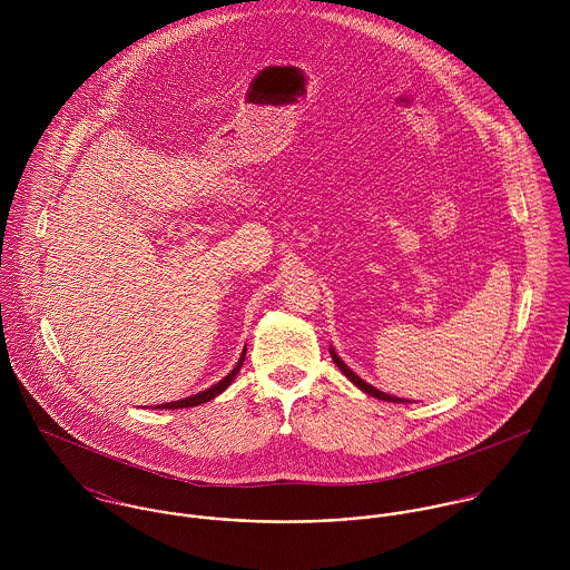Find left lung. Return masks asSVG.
I'll return each mask as SVG.
<instances>
[{"label": "left lung", "mask_w": 570, "mask_h": 570, "mask_svg": "<svg viewBox=\"0 0 570 570\" xmlns=\"http://www.w3.org/2000/svg\"><path fill=\"white\" fill-rule=\"evenodd\" d=\"M328 353H331V360L335 362V366L360 389V391H364L366 395H371V397H377V400H384V402H395V404H406L407 400H400V397H393V395H386V393H382V391H377L375 386H371V384H366L362 377H357L342 360H340V355L333 351V348H328Z\"/></svg>", "instance_id": "1"}]
</instances>
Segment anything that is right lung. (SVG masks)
Masks as SVG:
<instances>
[{
  "label": "right lung",
  "mask_w": 570,
  "mask_h": 570,
  "mask_svg": "<svg viewBox=\"0 0 570 570\" xmlns=\"http://www.w3.org/2000/svg\"><path fill=\"white\" fill-rule=\"evenodd\" d=\"M245 351L242 353V357H239V362H237V366L224 377V380H219L215 386H210V389H206V391H202V393H197V395H193V397H184V400H177V402H168V404H160L158 410H166V407H170V410H175V407H190V406H199V404H206V402H210V400H215L217 395H222L230 384H233V380L237 377V373L242 371V366H244L245 360Z\"/></svg>",
  "instance_id": "1"
}]
</instances>
